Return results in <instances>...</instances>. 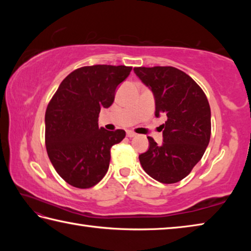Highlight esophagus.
Here are the masks:
<instances>
[{"instance_id":"1","label":"esophagus","mask_w":251,"mask_h":251,"mask_svg":"<svg viewBox=\"0 0 251 251\" xmlns=\"http://www.w3.org/2000/svg\"><path fill=\"white\" fill-rule=\"evenodd\" d=\"M135 136H136V134L134 133V131H131V130H128V131H127V137L131 138V137H135Z\"/></svg>"}]
</instances>
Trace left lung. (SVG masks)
I'll use <instances>...</instances> for the list:
<instances>
[{"label": "left lung", "instance_id": "1", "mask_svg": "<svg viewBox=\"0 0 251 251\" xmlns=\"http://www.w3.org/2000/svg\"><path fill=\"white\" fill-rule=\"evenodd\" d=\"M134 72L155 96V115L167 116L161 125L164 143L158 145L148 136L150 148L139 155L142 167L163 184L180 181L201 159L209 144L210 106L206 94L176 67L142 66Z\"/></svg>", "mask_w": 251, "mask_h": 251}]
</instances>
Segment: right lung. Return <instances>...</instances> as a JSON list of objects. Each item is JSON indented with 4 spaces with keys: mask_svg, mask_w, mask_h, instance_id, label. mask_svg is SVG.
<instances>
[{
    "mask_svg": "<svg viewBox=\"0 0 251 251\" xmlns=\"http://www.w3.org/2000/svg\"><path fill=\"white\" fill-rule=\"evenodd\" d=\"M130 71L124 65L79 67L50 99L45 112L46 151L55 171L71 186L91 188L107 173L110 148L126 133L100 128V112L113 104L116 87Z\"/></svg>",
    "mask_w": 251,
    "mask_h": 251,
    "instance_id": "right-lung-1",
    "label": "right lung"
}]
</instances>
